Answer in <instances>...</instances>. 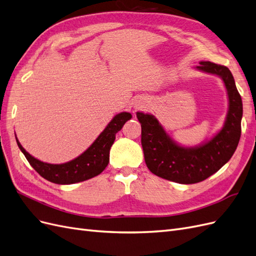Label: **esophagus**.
<instances>
[{
	"label": "esophagus",
	"mask_w": 256,
	"mask_h": 256,
	"mask_svg": "<svg viewBox=\"0 0 256 256\" xmlns=\"http://www.w3.org/2000/svg\"><path fill=\"white\" fill-rule=\"evenodd\" d=\"M141 106H141V104H138V102H136V104H134V108H136V109H140Z\"/></svg>",
	"instance_id": "34e87169"
}]
</instances>
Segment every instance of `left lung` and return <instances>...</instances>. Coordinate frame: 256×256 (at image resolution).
Listing matches in <instances>:
<instances>
[{
    "mask_svg": "<svg viewBox=\"0 0 256 256\" xmlns=\"http://www.w3.org/2000/svg\"><path fill=\"white\" fill-rule=\"evenodd\" d=\"M196 68L220 76L228 95L226 124L210 141L193 148L182 147L166 134L152 115L136 113L142 127L141 143L147 168L161 178L186 184L203 182L219 171L233 156L242 134V96L230 69L212 62H200Z\"/></svg>",
    "mask_w": 256,
    "mask_h": 256,
    "instance_id": "1",
    "label": "left lung"
}]
</instances>
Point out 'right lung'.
Here are the masks:
<instances>
[{
    "label": "right lung",
    "mask_w": 256,
    "mask_h": 256,
    "mask_svg": "<svg viewBox=\"0 0 256 256\" xmlns=\"http://www.w3.org/2000/svg\"><path fill=\"white\" fill-rule=\"evenodd\" d=\"M132 116L128 112L115 115L109 125L102 131L88 148L78 158L63 164H50L30 156L19 141L17 144L28 164L44 180L58 184H70L88 180L102 173L109 164V154L115 140V134L122 128L124 124Z\"/></svg>",
    "instance_id": "right-lung-1"
}]
</instances>
